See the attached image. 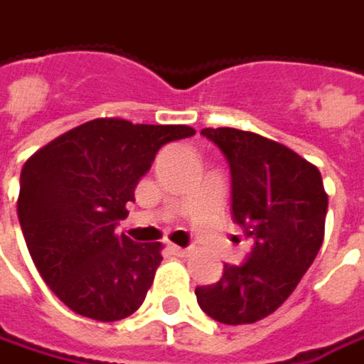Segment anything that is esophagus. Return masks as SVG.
<instances>
[{"instance_id":"obj_1","label":"esophagus","mask_w":364,"mask_h":364,"mask_svg":"<svg viewBox=\"0 0 364 364\" xmlns=\"http://www.w3.org/2000/svg\"><path fill=\"white\" fill-rule=\"evenodd\" d=\"M168 250H171L175 257H185V255L189 252L187 248H183V246H177V245H168Z\"/></svg>"}]
</instances>
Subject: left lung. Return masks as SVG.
<instances>
[{"mask_svg":"<svg viewBox=\"0 0 364 364\" xmlns=\"http://www.w3.org/2000/svg\"><path fill=\"white\" fill-rule=\"evenodd\" d=\"M226 154L232 215L252 250L245 264H224L218 283L196 289L199 308L222 324H255L293 293L324 240L328 193L318 166L261 134L203 128Z\"/></svg>","mask_w":364,"mask_h":364,"instance_id":"left-lung-1","label":"left lung"}]
</instances>
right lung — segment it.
Instances as JSON below:
<instances>
[{
  "instance_id": "right-lung-1",
  "label": "right lung",
  "mask_w": 364,
  "mask_h": 364,
  "mask_svg": "<svg viewBox=\"0 0 364 364\" xmlns=\"http://www.w3.org/2000/svg\"><path fill=\"white\" fill-rule=\"evenodd\" d=\"M189 126L97 118L26 161L18 218L44 283L75 314L97 322L132 316L163 261L161 242H134L116 226L159 149Z\"/></svg>"
}]
</instances>
